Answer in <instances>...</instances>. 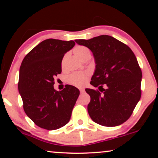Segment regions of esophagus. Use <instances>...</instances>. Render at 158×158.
Listing matches in <instances>:
<instances>
[{"label":"esophagus","mask_w":158,"mask_h":158,"mask_svg":"<svg viewBox=\"0 0 158 158\" xmlns=\"http://www.w3.org/2000/svg\"><path fill=\"white\" fill-rule=\"evenodd\" d=\"M79 90H80V92H81V93H84L85 89H84V88H81V89H79Z\"/></svg>","instance_id":"34e87169"}]
</instances>
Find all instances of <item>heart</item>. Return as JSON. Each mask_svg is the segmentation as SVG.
<instances>
[{
    "label": "heart",
    "mask_w": 158,
    "mask_h": 158,
    "mask_svg": "<svg viewBox=\"0 0 158 158\" xmlns=\"http://www.w3.org/2000/svg\"><path fill=\"white\" fill-rule=\"evenodd\" d=\"M73 52L77 57L80 60H84L91 56L90 50L85 46L83 45H77L74 48ZM88 74L85 73H74L69 75L68 77V82L77 87H81L84 85L87 80Z\"/></svg>",
    "instance_id": "heart-1"
}]
</instances>
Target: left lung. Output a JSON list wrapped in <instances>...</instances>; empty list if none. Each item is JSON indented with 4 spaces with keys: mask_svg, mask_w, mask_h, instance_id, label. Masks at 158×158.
I'll return each instance as SVG.
<instances>
[{
    "mask_svg": "<svg viewBox=\"0 0 158 158\" xmlns=\"http://www.w3.org/2000/svg\"><path fill=\"white\" fill-rule=\"evenodd\" d=\"M75 42L91 50L95 60L90 84L100 90L85 89L90 97L89 116L103 126L123 124L131 116L141 95L142 73L135 53L127 45L106 35Z\"/></svg>",
    "mask_w": 158,
    "mask_h": 158,
    "instance_id": "8db88e82",
    "label": "left lung"
}]
</instances>
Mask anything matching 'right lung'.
<instances>
[{
    "mask_svg": "<svg viewBox=\"0 0 158 158\" xmlns=\"http://www.w3.org/2000/svg\"><path fill=\"white\" fill-rule=\"evenodd\" d=\"M73 40L47 39L34 47L23 58L18 89L26 115L37 126L48 130L62 127L69 122L79 90L66 85L60 91L53 89L56 76L61 73L65 53Z\"/></svg>",
    "mask_w": 158,
    "mask_h": 158,
    "instance_id": "1",
    "label": "right lung"
}]
</instances>
